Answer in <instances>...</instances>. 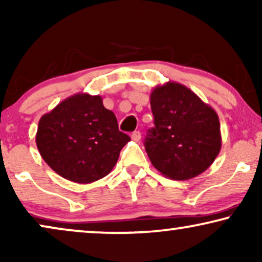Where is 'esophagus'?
I'll return each instance as SVG.
<instances>
[{
  "label": "esophagus",
  "instance_id": "1",
  "mask_svg": "<svg viewBox=\"0 0 262 262\" xmlns=\"http://www.w3.org/2000/svg\"><path fill=\"white\" fill-rule=\"evenodd\" d=\"M131 138H132V141H135V142H139V139H141V132H139V131H135V132H132Z\"/></svg>",
  "mask_w": 262,
  "mask_h": 262
}]
</instances>
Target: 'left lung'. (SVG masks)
Masks as SVG:
<instances>
[{
    "mask_svg": "<svg viewBox=\"0 0 262 262\" xmlns=\"http://www.w3.org/2000/svg\"><path fill=\"white\" fill-rule=\"evenodd\" d=\"M150 106L155 126L148 131L144 146L152 166L171 180L204 173L222 146L216 111L178 82L154 88Z\"/></svg>",
    "mask_w": 262,
    "mask_h": 262,
    "instance_id": "8db88e82",
    "label": "left lung"
}]
</instances>
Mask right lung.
Instances as JSON below:
<instances>
[{
    "label": "right lung",
    "mask_w": 262,
    "mask_h": 262,
    "mask_svg": "<svg viewBox=\"0 0 262 262\" xmlns=\"http://www.w3.org/2000/svg\"><path fill=\"white\" fill-rule=\"evenodd\" d=\"M35 142L42 160L57 174L91 184L113 169L130 137L119 131L101 96L78 93L40 118Z\"/></svg>",
    "instance_id": "add662e5"
}]
</instances>
